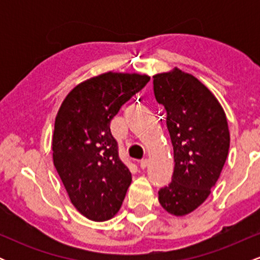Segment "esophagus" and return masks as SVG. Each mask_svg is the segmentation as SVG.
I'll return each mask as SVG.
<instances>
[{
	"label": "esophagus",
	"mask_w": 260,
	"mask_h": 260,
	"mask_svg": "<svg viewBox=\"0 0 260 260\" xmlns=\"http://www.w3.org/2000/svg\"><path fill=\"white\" fill-rule=\"evenodd\" d=\"M148 159H143V160H140V162H139V165H140V169H147V166H148Z\"/></svg>",
	"instance_id": "1"
}]
</instances>
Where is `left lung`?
<instances>
[{"instance_id": "obj_1", "label": "left lung", "mask_w": 260, "mask_h": 260, "mask_svg": "<svg viewBox=\"0 0 260 260\" xmlns=\"http://www.w3.org/2000/svg\"><path fill=\"white\" fill-rule=\"evenodd\" d=\"M153 78L175 159L172 181L159 190V202L183 216L204 203L220 177L230 148L228 120L213 92L192 74L175 68Z\"/></svg>"}]
</instances>
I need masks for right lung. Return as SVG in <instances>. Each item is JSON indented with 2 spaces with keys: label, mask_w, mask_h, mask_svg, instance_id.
I'll list each match as a JSON object with an SVG mask.
<instances>
[{
  "label": "right lung",
  "mask_w": 260,
  "mask_h": 260,
  "mask_svg": "<svg viewBox=\"0 0 260 260\" xmlns=\"http://www.w3.org/2000/svg\"><path fill=\"white\" fill-rule=\"evenodd\" d=\"M149 80L145 74H100L77 85L56 116L53 165L72 204L92 221L115 216L132 182L110 122Z\"/></svg>",
  "instance_id": "add662e5"
}]
</instances>
